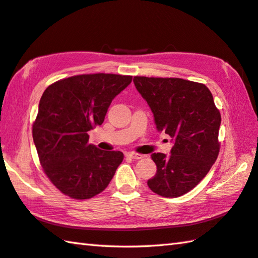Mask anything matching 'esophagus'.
Instances as JSON below:
<instances>
[{"label":"esophagus","mask_w":258,"mask_h":258,"mask_svg":"<svg viewBox=\"0 0 258 258\" xmlns=\"http://www.w3.org/2000/svg\"><path fill=\"white\" fill-rule=\"evenodd\" d=\"M126 157H128V158H132V159H141L145 156L141 154H137V152H127V154H126Z\"/></svg>","instance_id":"esophagus-1"}]
</instances>
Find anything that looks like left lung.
<instances>
[{
  "instance_id": "obj_1",
  "label": "left lung",
  "mask_w": 258,
  "mask_h": 258,
  "mask_svg": "<svg viewBox=\"0 0 258 258\" xmlns=\"http://www.w3.org/2000/svg\"><path fill=\"white\" fill-rule=\"evenodd\" d=\"M134 85L154 113L156 128L172 138L171 155L152 154L155 194L175 198L207 175L220 152L221 113L206 85L182 78L135 76Z\"/></svg>"
}]
</instances>
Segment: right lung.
Listing matches in <instances>:
<instances>
[{"label":"right lung","mask_w":258,"mask_h":258,"mask_svg":"<svg viewBox=\"0 0 258 258\" xmlns=\"http://www.w3.org/2000/svg\"><path fill=\"white\" fill-rule=\"evenodd\" d=\"M132 76L89 74L46 87L33 124V140L53 185L73 199H90L108 186L124 159L89 143L87 132L101 125L111 101Z\"/></svg>","instance_id":"right-lung-1"}]
</instances>
